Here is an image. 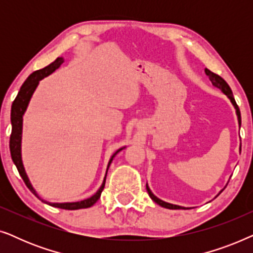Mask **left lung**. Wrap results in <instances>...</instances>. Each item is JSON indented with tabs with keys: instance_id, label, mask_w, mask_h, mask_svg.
Returning a JSON list of instances; mask_svg holds the SVG:
<instances>
[{
	"instance_id": "left-lung-1",
	"label": "left lung",
	"mask_w": 253,
	"mask_h": 253,
	"mask_svg": "<svg viewBox=\"0 0 253 253\" xmlns=\"http://www.w3.org/2000/svg\"><path fill=\"white\" fill-rule=\"evenodd\" d=\"M205 74L207 77H209V79L211 81V83H212V85L214 86V87L219 88L221 92L223 93V94L227 95V98L230 100L231 105L234 106L235 110H236V115H237V121H238V126H240L241 127V112H240V108H238L237 103L236 101H235L234 99V95H233V92H231V88L229 87V85L227 84L226 81H224L223 78H221L219 75H215L214 72H212L211 70H209V69H205ZM240 152H241V146H240ZM224 189V188H223ZM223 189L221 190V191L217 193V195L215 197H217L220 195L221 192L223 191ZM146 190L148 192V196L151 197V199L153 200L154 203H157L158 205H160L161 207H165V209H169V210H189L190 207H183V206H179V205H174V204H170V203H167V202H164V200H161L160 198H158L157 196L154 195L153 192L151 191L150 186H148V184L146 183Z\"/></svg>"
}]
</instances>
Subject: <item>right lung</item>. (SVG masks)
<instances>
[{
	"label": "right lung",
	"mask_w": 253,
	"mask_h": 253,
	"mask_svg": "<svg viewBox=\"0 0 253 253\" xmlns=\"http://www.w3.org/2000/svg\"><path fill=\"white\" fill-rule=\"evenodd\" d=\"M64 62L63 57H57L53 63H50L49 65H47L46 68L41 69V70L34 71L33 74H31L24 84L20 87L18 94H17L15 101L12 102L11 106V136H10V153H11V159L13 161V164L18 169L19 175L22 176L23 181L25 182V184L27 188L30 189V191L33 193L37 198H39L41 202H43L44 204H48V205L57 207V209H62V210H81V209H87V207H91L94 205V204L98 202V199L101 196V192L103 188H105V183H106V177H107V171H108V168L110 164H112L113 159L115 158V155L119 153L120 151H122L123 148H126V146L117 150L115 153L112 155L110 160L108 162V166H107V170H106V175L105 178H103V182L101 186H100L98 191H96L94 195L89 197L87 199L81 200V202H74V203H50L47 202L41 198L39 196V193L36 191V189L33 188V185L31 184V181L29 178V176L26 174L25 168H24V164H23V159H22V137H23V117L24 114H25L27 106L31 101V98H32L34 91H36L38 85H39V82L41 79H43L47 76H49L50 74L61 67V64Z\"/></svg>",
	"instance_id": "right-lung-1"
}]
</instances>
